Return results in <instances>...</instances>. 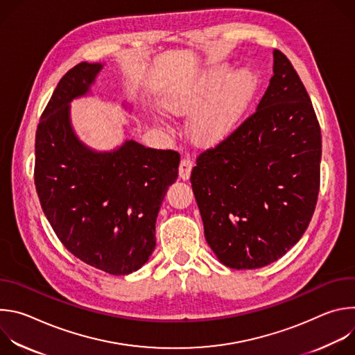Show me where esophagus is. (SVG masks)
<instances>
[{
  "label": "esophagus",
  "mask_w": 355,
  "mask_h": 355,
  "mask_svg": "<svg viewBox=\"0 0 355 355\" xmlns=\"http://www.w3.org/2000/svg\"><path fill=\"white\" fill-rule=\"evenodd\" d=\"M191 171H192V162L188 157H184L180 163V167H178L180 178L188 180L191 177Z\"/></svg>",
  "instance_id": "obj_1"
}]
</instances>
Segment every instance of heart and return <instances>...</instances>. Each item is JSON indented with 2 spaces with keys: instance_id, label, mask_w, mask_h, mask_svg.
<instances>
[{
  "instance_id": "obj_1",
  "label": "heart",
  "mask_w": 355,
  "mask_h": 355,
  "mask_svg": "<svg viewBox=\"0 0 355 355\" xmlns=\"http://www.w3.org/2000/svg\"><path fill=\"white\" fill-rule=\"evenodd\" d=\"M219 64L193 87L171 94L164 107L173 115H191V133L202 144L223 140L240 122L256 92V77L250 70L232 73Z\"/></svg>"
}]
</instances>
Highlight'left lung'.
I'll use <instances>...</instances> for the list:
<instances>
[{
  "label": "left lung",
  "mask_w": 355,
  "mask_h": 355,
  "mask_svg": "<svg viewBox=\"0 0 355 355\" xmlns=\"http://www.w3.org/2000/svg\"><path fill=\"white\" fill-rule=\"evenodd\" d=\"M274 76L227 139L200 153L191 173L205 239L229 268L266 267L293 247L315 212L320 126L291 62L274 50Z\"/></svg>",
  "instance_id": "8db88e82"
}]
</instances>
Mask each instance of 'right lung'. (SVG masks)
<instances>
[{
  "instance_id": "right-lung-1",
  "label": "right lung",
  "mask_w": 355,
  "mask_h": 355,
  "mask_svg": "<svg viewBox=\"0 0 355 355\" xmlns=\"http://www.w3.org/2000/svg\"><path fill=\"white\" fill-rule=\"evenodd\" d=\"M103 67L83 62L59 81L36 130L35 185L50 226L73 256L126 275L155 251L156 219L178 177L180 155L135 140L96 151L78 139L70 103L91 92Z\"/></svg>"
}]
</instances>
